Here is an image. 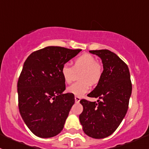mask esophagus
<instances>
[{"label": "esophagus", "instance_id": "34e87169", "mask_svg": "<svg viewBox=\"0 0 149 149\" xmlns=\"http://www.w3.org/2000/svg\"><path fill=\"white\" fill-rule=\"evenodd\" d=\"M80 100H81V98L79 97H75V102H76V103H79V102H80Z\"/></svg>", "mask_w": 149, "mask_h": 149}]
</instances>
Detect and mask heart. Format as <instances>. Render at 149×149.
Instances as JSON below:
<instances>
[{
  "label": "heart",
  "mask_w": 149,
  "mask_h": 149,
  "mask_svg": "<svg viewBox=\"0 0 149 149\" xmlns=\"http://www.w3.org/2000/svg\"><path fill=\"white\" fill-rule=\"evenodd\" d=\"M81 70L79 75L80 81L67 88V91L76 97H82L90 89V84H96L100 81L102 75V67L97 58L91 54L85 53L74 61V65L65 63L61 68V74L65 83L70 84L74 79L76 71Z\"/></svg>",
  "instance_id": "1"
}]
</instances>
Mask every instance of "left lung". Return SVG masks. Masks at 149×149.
I'll return each instance as SVG.
<instances>
[{
    "label": "left lung",
    "mask_w": 149,
    "mask_h": 149,
    "mask_svg": "<svg viewBox=\"0 0 149 149\" xmlns=\"http://www.w3.org/2000/svg\"><path fill=\"white\" fill-rule=\"evenodd\" d=\"M89 52L101 58L104 70L97 86L87 95L99 100H81L84 109L79 120L87 136L100 139L112 134L125 116L132 84L128 67L116 54L108 49Z\"/></svg>",
    "instance_id": "left-lung-1"
}]
</instances>
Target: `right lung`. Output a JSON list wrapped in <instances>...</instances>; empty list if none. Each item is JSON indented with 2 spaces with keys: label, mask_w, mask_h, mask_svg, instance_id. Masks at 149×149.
Returning a JSON list of instances; mask_svg holds the SVG:
<instances>
[{
  "label": "right lung",
  "mask_w": 149,
  "mask_h": 149,
  "mask_svg": "<svg viewBox=\"0 0 149 149\" xmlns=\"http://www.w3.org/2000/svg\"><path fill=\"white\" fill-rule=\"evenodd\" d=\"M49 46L33 52L24 63L17 84L19 109L30 130L40 138L61 132L75 103L74 95L63 94L61 68L80 52Z\"/></svg>",
  "instance_id": "1"
}]
</instances>
